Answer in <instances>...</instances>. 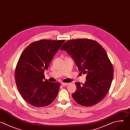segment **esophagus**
Instances as JSON below:
<instances>
[{
    "label": "esophagus",
    "mask_w": 130,
    "mask_h": 130,
    "mask_svg": "<svg viewBox=\"0 0 130 130\" xmlns=\"http://www.w3.org/2000/svg\"><path fill=\"white\" fill-rule=\"evenodd\" d=\"M62 85L63 86H65L68 85V83H64V82H63V83H62Z\"/></svg>",
    "instance_id": "34e87169"
}]
</instances>
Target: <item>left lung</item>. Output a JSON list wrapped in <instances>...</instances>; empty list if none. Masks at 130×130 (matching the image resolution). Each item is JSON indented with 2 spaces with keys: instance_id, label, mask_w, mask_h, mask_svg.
I'll return each mask as SVG.
<instances>
[{
  "instance_id": "left-lung-1",
  "label": "left lung",
  "mask_w": 130,
  "mask_h": 130,
  "mask_svg": "<svg viewBox=\"0 0 130 130\" xmlns=\"http://www.w3.org/2000/svg\"><path fill=\"white\" fill-rule=\"evenodd\" d=\"M71 55L79 70L86 73V81L76 83L72 98L84 106H93L107 94L112 83L114 69L104 48L97 42L87 39L71 40L61 48Z\"/></svg>"
}]
</instances>
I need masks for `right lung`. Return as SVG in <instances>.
<instances>
[{"label": "right lung", "instance_id": "obj_1", "mask_svg": "<svg viewBox=\"0 0 130 130\" xmlns=\"http://www.w3.org/2000/svg\"><path fill=\"white\" fill-rule=\"evenodd\" d=\"M65 40H41L27 46L15 71L17 88L24 99L35 107H44L57 97L60 83L46 80L44 72Z\"/></svg>", "mask_w": 130, "mask_h": 130}]
</instances>
